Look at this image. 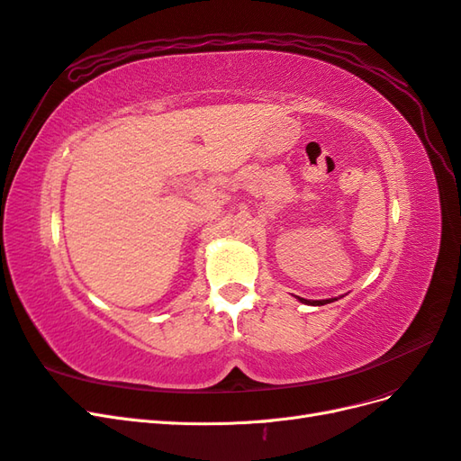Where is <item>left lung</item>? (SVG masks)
<instances>
[{"label": "left lung", "instance_id": "1", "mask_svg": "<svg viewBox=\"0 0 461 461\" xmlns=\"http://www.w3.org/2000/svg\"><path fill=\"white\" fill-rule=\"evenodd\" d=\"M298 300H300L302 303H308V305H325V303L332 302V300H305V298H300V296H298Z\"/></svg>", "mask_w": 461, "mask_h": 461}]
</instances>
